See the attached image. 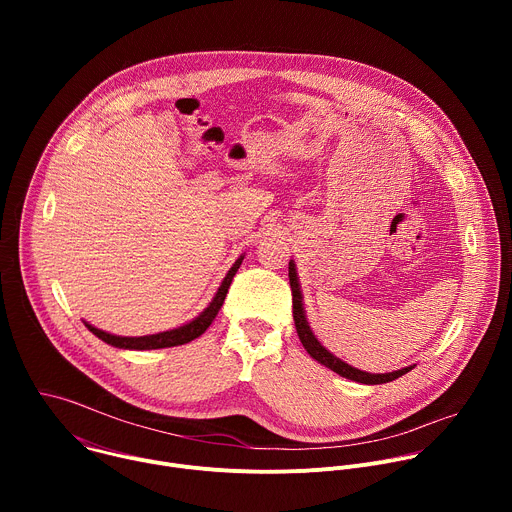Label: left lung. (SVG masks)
<instances>
[{"label":"left lung","instance_id":"obj_1","mask_svg":"<svg viewBox=\"0 0 512 512\" xmlns=\"http://www.w3.org/2000/svg\"><path fill=\"white\" fill-rule=\"evenodd\" d=\"M289 285H291V296H294V322H296V330H298V336L304 344V348L308 350V354L318 360L320 364H324V367H328L330 371H334L336 375L344 377V379H350V381H356V383H362V385H383V383H389V381H395L403 375H407L411 369H415V364H409V367H403L399 371H393V373H381V375H371L367 371H360V369H354L350 367V364H346L344 360H340L338 356H334L330 350H326L320 340L314 336L310 324H308V318H306V310H304V298H302V287H300V279H298V271H296V263L294 259H289Z\"/></svg>","mask_w":512,"mask_h":512}]
</instances>
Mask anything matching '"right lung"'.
Listing matches in <instances>:
<instances>
[{
  "label": "right lung",
  "instance_id": "obj_1",
  "mask_svg": "<svg viewBox=\"0 0 512 512\" xmlns=\"http://www.w3.org/2000/svg\"><path fill=\"white\" fill-rule=\"evenodd\" d=\"M243 257L241 255L233 267L229 269V273L225 275L221 287L216 289V294L212 298V302L208 304V308H204V312H200L194 320L174 328V330H166V332H158V334H148V336H117V334H109L105 330H99L95 328L93 324L85 322V326L97 336L101 338L103 342L115 346V348H125V350H156V348H170V346H180V344H186V342H192L194 338H198L200 334L206 332V328L212 324V320L216 318L218 310H221V306L225 304V298H227V291L231 287V281L235 277V273L239 271L241 263H243Z\"/></svg>",
  "mask_w": 512,
  "mask_h": 512
}]
</instances>
